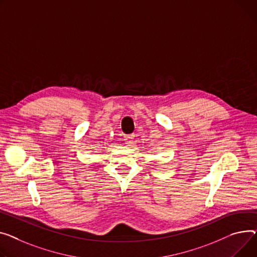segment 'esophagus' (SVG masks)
Listing matches in <instances>:
<instances>
[{
  "label": "esophagus",
  "mask_w": 257,
  "mask_h": 257,
  "mask_svg": "<svg viewBox=\"0 0 257 257\" xmlns=\"http://www.w3.org/2000/svg\"><path fill=\"white\" fill-rule=\"evenodd\" d=\"M134 138H135L134 134H128V135H126V136H125V143H126V145L130 146L131 143H132V140H133Z\"/></svg>",
  "instance_id": "1"
}]
</instances>
